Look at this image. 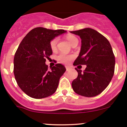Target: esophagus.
Listing matches in <instances>:
<instances>
[{
  "label": "esophagus",
  "instance_id": "1",
  "mask_svg": "<svg viewBox=\"0 0 127 127\" xmlns=\"http://www.w3.org/2000/svg\"><path fill=\"white\" fill-rule=\"evenodd\" d=\"M66 71H69V70H70V67H68V66H66Z\"/></svg>",
  "mask_w": 127,
  "mask_h": 127
}]
</instances>
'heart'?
<instances>
[{"instance_id": "heart-1", "label": "heart", "mask_w": 127, "mask_h": 127, "mask_svg": "<svg viewBox=\"0 0 127 127\" xmlns=\"http://www.w3.org/2000/svg\"><path fill=\"white\" fill-rule=\"evenodd\" d=\"M66 38H67L69 42L71 43V45L73 43H75V42H78L77 38L75 36H74V35H71V34L67 35L66 36ZM58 41V38H55L54 39H53L50 42V48L52 50H55L56 48ZM73 58H74V56L71 55H66L64 53H60L59 55L58 56V61L64 64L69 63Z\"/></svg>"}]
</instances>
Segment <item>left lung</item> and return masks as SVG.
<instances>
[{
	"label": "left lung",
	"mask_w": 127,
	"mask_h": 127,
	"mask_svg": "<svg viewBox=\"0 0 127 127\" xmlns=\"http://www.w3.org/2000/svg\"><path fill=\"white\" fill-rule=\"evenodd\" d=\"M81 39L79 55L73 65H86L84 71L75 70L78 76L72 82L73 90L79 95L93 97L108 86L114 75L115 56L108 40L92 28L71 31Z\"/></svg>",
	"instance_id": "8db88e82"
}]
</instances>
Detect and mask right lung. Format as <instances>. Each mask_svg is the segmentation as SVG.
Masks as SVG:
<instances>
[{
	"label": "right lung",
	"mask_w": 127,
	"mask_h": 127,
	"mask_svg": "<svg viewBox=\"0 0 127 127\" xmlns=\"http://www.w3.org/2000/svg\"><path fill=\"white\" fill-rule=\"evenodd\" d=\"M65 32L39 27L32 29L20 43L14 57L13 72L18 86L29 96L42 99L56 92L66 69L58 63L48 71L45 61L53 53L51 41Z\"/></svg>",
	"instance_id": "right-lung-1"
}]
</instances>
